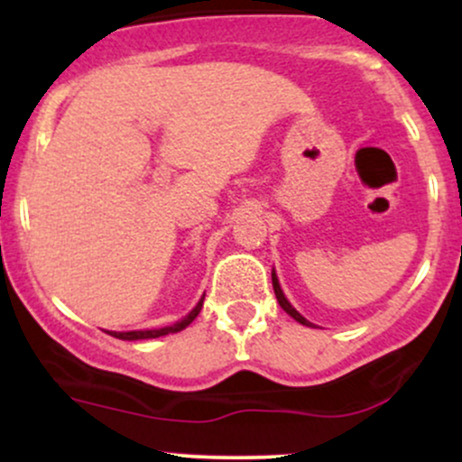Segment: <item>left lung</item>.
<instances>
[{"mask_svg":"<svg viewBox=\"0 0 462 462\" xmlns=\"http://www.w3.org/2000/svg\"><path fill=\"white\" fill-rule=\"evenodd\" d=\"M272 282H273V291H275V298H278V304H280V306H282V309H284V312H289V315H291V317H293V319H295V321H300V323H301V326H312V323H310V321H306V319H304V317H301V315H300V312H298V310H295V309H293V306H291V304H289V300H286V298H284V293H282V289H280V282H278V278H275V273H272Z\"/></svg>","mask_w":462,"mask_h":462,"instance_id":"1","label":"left lung"}]
</instances>
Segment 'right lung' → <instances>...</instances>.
<instances>
[{"label": "right lung", "mask_w": 462, "mask_h": 462, "mask_svg": "<svg viewBox=\"0 0 462 462\" xmlns=\"http://www.w3.org/2000/svg\"><path fill=\"white\" fill-rule=\"evenodd\" d=\"M201 306H204V298H201L199 301H198V306H195L193 310L189 312L187 317H184L182 321H178V323H173V326H167V328H158V330H134V332H108V334H113V337H116V338H124V341H139V338H158V337H164V334H171V332H180V330H184V328L189 326L190 321L195 319V317L199 315V310H201Z\"/></svg>", "instance_id": "obj_1"}]
</instances>
